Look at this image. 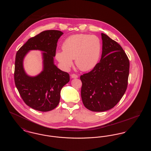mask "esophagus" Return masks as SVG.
Wrapping results in <instances>:
<instances>
[{"mask_svg": "<svg viewBox=\"0 0 151 151\" xmlns=\"http://www.w3.org/2000/svg\"><path fill=\"white\" fill-rule=\"evenodd\" d=\"M71 76V78H72V79H76V78H78V76L77 75L75 74V73L72 74Z\"/></svg>", "mask_w": 151, "mask_h": 151, "instance_id": "34e87169", "label": "esophagus"}]
</instances>
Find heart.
Segmentation results:
<instances>
[{
	"instance_id": "obj_1",
	"label": "heart",
	"mask_w": 151,
	"mask_h": 151,
	"mask_svg": "<svg viewBox=\"0 0 151 151\" xmlns=\"http://www.w3.org/2000/svg\"><path fill=\"white\" fill-rule=\"evenodd\" d=\"M102 45L97 36L87 34H76L67 37L62 44L63 51L56 52L55 58L65 70L73 65V59L79 69L88 71L98 63Z\"/></svg>"
}]
</instances>
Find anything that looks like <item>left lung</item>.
<instances>
[{"mask_svg": "<svg viewBox=\"0 0 151 151\" xmlns=\"http://www.w3.org/2000/svg\"><path fill=\"white\" fill-rule=\"evenodd\" d=\"M100 61L88 73L80 76L81 96L85 107L93 111L114 108L122 99L128 84L129 62L122 47L101 33Z\"/></svg>", "mask_w": 151, "mask_h": 151, "instance_id": "8db88e82", "label": "left lung"}]
</instances>
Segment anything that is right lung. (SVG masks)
Segmentation results:
<instances>
[{
	"instance_id": "add662e5",
	"label": "right lung",
	"mask_w": 151,
	"mask_h": 151,
	"mask_svg": "<svg viewBox=\"0 0 151 151\" xmlns=\"http://www.w3.org/2000/svg\"><path fill=\"white\" fill-rule=\"evenodd\" d=\"M63 34L56 30L43 31L29 39L16 53L15 85L24 102L36 110L49 111L56 108L62 88L70 81L69 74L54 63L58 41ZM33 50L43 51V70L37 76L30 77L24 70L23 61L29 51Z\"/></svg>"
}]
</instances>
